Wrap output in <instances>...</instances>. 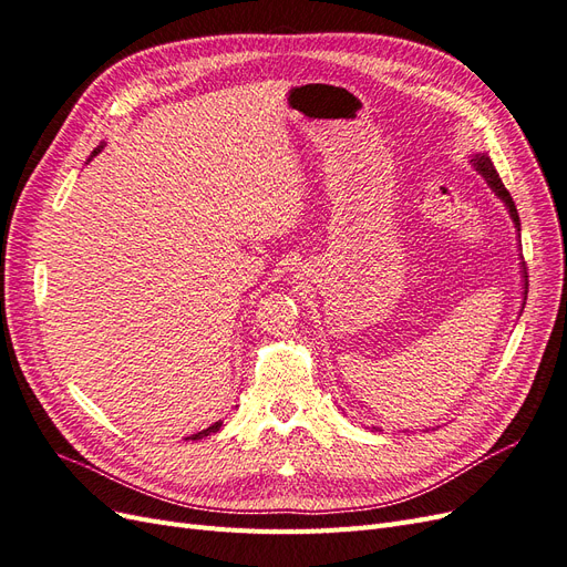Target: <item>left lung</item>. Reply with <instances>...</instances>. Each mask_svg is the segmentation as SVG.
<instances>
[{"label": "left lung", "instance_id": "1", "mask_svg": "<svg viewBox=\"0 0 567 567\" xmlns=\"http://www.w3.org/2000/svg\"><path fill=\"white\" fill-rule=\"evenodd\" d=\"M471 164H473V169H476V172L485 178V184L489 186V190L495 193V195L502 199L504 207L508 209L511 221H514V226H516V230H518V237H520V218H518V209H516V205H514V197H511V193L504 188L502 178H499V174H497V169H495V164H492V159H489L485 153L471 155ZM520 276H523V303H520V313H523L525 299H527V272H525V264H520ZM377 431H379V429H377Z\"/></svg>", "mask_w": 567, "mask_h": 567}]
</instances>
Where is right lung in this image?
Wrapping results in <instances>:
<instances>
[{
    "label": "right lung",
    "mask_w": 567,
    "mask_h": 567,
    "mask_svg": "<svg viewBox=\"0 0 567 567\" xmlns=\"http://www.w3.org/2000/svg\"><path fill=\"white\" fill-rule=\"evenodd\" d=\"M103 148H105V143H101L99 148H94V153H91V157H96V155H99ZM91 157H89V159H91ZM221 424H224V422H216V424H212L209 429H205V431H199V433L190 435V441H199V437H205V435H209V433H216L218 429H221Z\"/></svg>",
    "instance_id": "1"
}]
</instances>
